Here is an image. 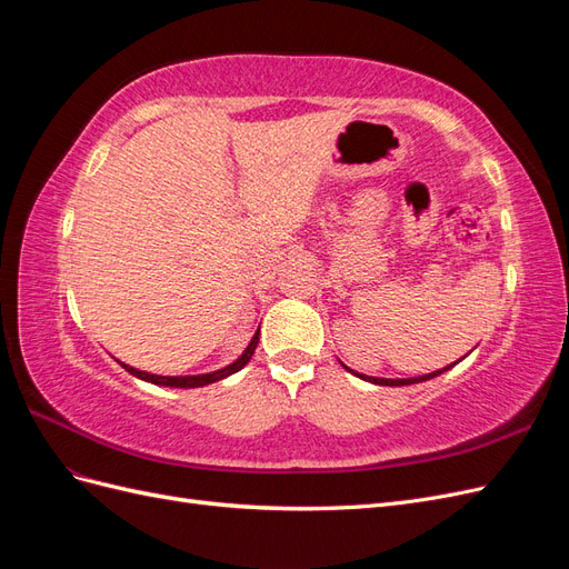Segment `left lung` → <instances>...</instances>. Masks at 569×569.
Listing matches in <instances>:
<instances>
[{
	"label": "left lung",
	"instance_id": "8db88e82",
	"mask_svg": "<svg viewBox=\"0 0 569 569\" xmlns=\"http://www.w3.org/2000/svg\"><path fill=\"white\" fill-rule=\"evenodd\" d=\"M458 363V360H456ZM453 363V366H456ZM453 366H446V368H441V370H437V372H429V375H422V377H408V380H385V377H363V375H358V372H353L351 368H347L349 372H353V375H358V377H363V380H368V382H372V385H382V387H403V385H418V382H425V380H432V377H437V375H441V372H446V370H451Z\"/></svg>",
	"mask_w": 569,
	"mask_h": 569
}]
</instances>
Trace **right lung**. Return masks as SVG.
I'll return each instance as SVG.
<instances>
[{"mask_svg":"<svg viewBox=\"0 0 569 569\" xmlns=\"http://www.w3.org/2000/svg\"><path fill=\"white\" fill-rule=\"evenodd\" d=\"M258 335L261 332H256L253 335V339H251V343L247 347V351L239 356L234 363H230L228 368H222V370H216V372H209V375H189V377H163V375H149V372H142V370H134V368H130V366H126V363H118L123 366L130 375H134V377H140V380H144V382H151V385H161V387H182V389H192V387H203V385H211V382H218V380H222V377H228V375H234V372H239L242 370L249 360H251V356H253V351H256V343H258Z\"/></svg>","mask_w":569,"mask_h":569,"instance_id":"add662e5","label":"right lung"}]
</instances>
